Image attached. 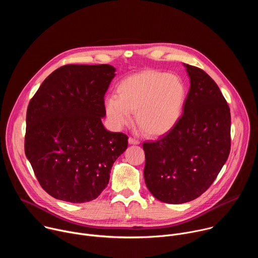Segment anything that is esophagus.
Returning <instances> with one entry per match:
<instances>
[{
  "label": "esophagus",
  "instance_id": "obj_1",
  "mask_svg": "<svg viewBox=\"0 0 258 258\" xmlns=\"http://www.w3.org/2000/svg\"><path fill=\"white\" fill-rule=\"evenodd\" d=\"M128 143H130L131 145H139V144H140V141H138V140H136V139H134V138H130V139H128Z\"/></svg>",
  "mask_w": 258,
  "mask_h": 258
}]
</instances>
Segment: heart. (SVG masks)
Segmentation results:
<instances>
[{"label": "heart", "instance_id": "heart-1", "mask_svg": "<svg viewBox=\"0 0 258 258\" xmlns=\"http://www.w3.org/2000/svg\"><path fill=\"white\" fill-rule=\"evenodd\" d=\"M117 96L105 100V111L113 125L121 127L132 121V112L140 128L148 136L169 133L179 121L187 98V89L176 76L145 70L123 79Z\"/></svg>", "mask_w": 258, "mask_h": 258}]
</instances>
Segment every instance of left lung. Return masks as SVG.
Listing matches in <instances>:
<instances>
[{"mask_svg": "<svg viewBox=\"0 0 258 258\" xmlns=\"http://www.w3.org/2000/svg\"><path fill=\"white\" fill-rule=\"evenodd\" d=\"M183 66L190 90L179 121L160 140L143 144L146 186L156 199L169 204L201 196L231 150V113L226 99L205 71Z\"/></svg>", "mask_w": 258, "mask_h": 258, "instance_id": "left-lung-1", "label": "left lung"}]
</instances>
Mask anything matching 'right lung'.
I'll list each match as a JSON object with an SVG mask.
<instances>
[{
  "instance_id": "obj_1",
  "label": "right lung",
  "mask_w": 258,
  "mask_h": 258,
  "mask_svg": "<svg viewBox=\"0 0 258 258\" xmlns=\"http://www.w3.org/2000/svg\"><path fill=\"white\" fill-rule=\"evenodd\" d=\"M108 64L64 65L43 82L28 104L24 150L52 197L85 203L107 187L127 136L105 128L104 96L115 77Z\"/></svg>"
}]
</instances>
